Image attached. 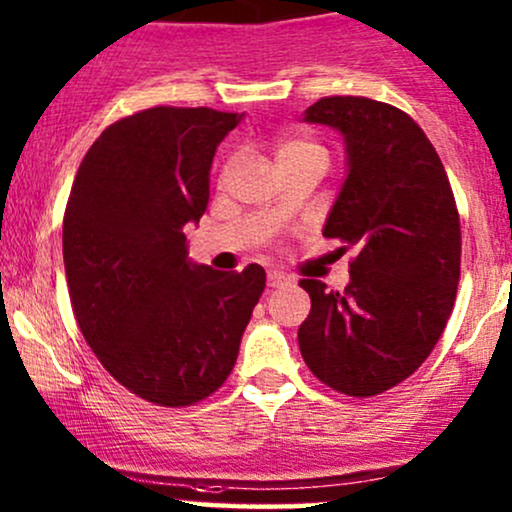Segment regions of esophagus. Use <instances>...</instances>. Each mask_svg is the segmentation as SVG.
Wrapping results in <instances>:
<instances>
[{"mask_svg":"<svg viewBox=\"0 0 512 512\" xmlns=\"http://www.w3.org/2000/svg\"><path fill=\"white\" fill-rule=\"evenodd\" d=\"M290 278H287V275H282V273H278V270H270L268 273V287H282V285H290Z\"/></svg>","mask_w":512,"mask_h":512,"instance_id":"34e87169","label":"esophagus"}]
</instances>
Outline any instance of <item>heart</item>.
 Listing matches in <instances>:
<instances>
[{
	"label": "heart",
	"instance_id": "b5f03b06",
	"mask_svg": "<svg viewBox=\"0 0 512 512\" xmlns=\"http://www.w3.org/2000/svg\"><path fill=\"white\" fill-rule=\"evenodd\" d=\"M309 153H318V155H326V150L321 146H316L314 141H306L302 136H282L278 141V146H275V155H278V160H285V158H297V155H309ZM232 162L230 165H225V172H230Z\"/></svg>",
	"mask_w": 512,
	"mask_h": 512
}]
</instances>
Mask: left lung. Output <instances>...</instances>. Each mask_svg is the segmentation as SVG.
<instances>
[{"mask_svg": "<svg viewBox=\"0 0 512 512\" xmlns=\"http://www.w3.org/2000/svg\"><path fill=\"white\" fill-rule=\"evenodd\" d=\"M304 122L340 131L347 177L323 237L357 249L345 292L302 280L311 311L299 326L306 366L338 393L371 398L429 357L460 282V215L436 148L410 114L333 95Z\"/></svg>", "mask_w": 512, "mask_h": 512, "instance_id": "left-lung-1", "label": "left lung"}]
</instances>
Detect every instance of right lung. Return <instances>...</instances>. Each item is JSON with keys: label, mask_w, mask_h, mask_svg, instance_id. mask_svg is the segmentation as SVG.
<instances>
[{"label": "right lung", "mask_w": 512, "mask_h": 512, "mask_svg": "<svg viewBox=\"0 0 512 512\" xmlns=\"http://www.w3.org/2000/svg\"><path fill=\"white\" fill-rule=\"evenodd\" d=\"M242 114L150 107L102 131L64 213V268L83 338L126 390L162 407L208 398L230 376L266 287L198 266L184 227L206 213L210 165Z\"/></svg>", "instance_id": "1"}]
</instances>
